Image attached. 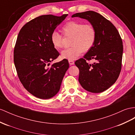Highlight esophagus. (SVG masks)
I'll list each match as a JSON object with an SVG mask.
<instances>
[{
	"label": "esophagus",
	"mask_w": 135,
	"mask_h": 135,
	"mask_svg": "<svg viewBox=\"0 0 135 135\" xmlns=\"http://www.w3.org/2000/svg\"><path fill=\"white\" fill-rule=\"evenodd\" d=\"M68 62H69V64H70V65H74L75 62L74 60H68Z\"/></svg>",
	"instance_id": "obj_1"
}]
</instances>
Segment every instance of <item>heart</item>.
I'll list each match as a JSON object with an SVG mask.
<instances>
[{
	"instance_id": "1",
	"label": "heart",
	"mask_w": 135,
	"mask_h": 135,
	"mask_svg": "<svg viewBox=\"0 0 135 135\" xmlns=\"http://www.w3.org/2000/svg\"><path fill=\"white\" fill-rule=\"evenodd\" d=\"M62 31L65 36H72V47L66 48L61 52V57L64 59H76L83 51L87 52L91 50L95 43L96 31L95 27L90 24L70 21L62 27ZM51 41L56 49H60L63 47L62 35L55 31L51 35Z\"/></svg>"
}]
</instances>
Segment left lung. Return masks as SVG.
<instances>
[{
    "mask_svg": "<svg viewBox=\"0 0 135 135\" xmlns=\"http://www.w3.org/2000/svg\"><path fill=\"white\" fill-rule=\"evenodd\" d=\"M87 20L96 31L95 43L91 50L75 61L79 69V81L85 90L100 93L115 83L122 68L123 46L118 31L113 24L99 13L92 11L74 14L72 18ZM97 61L88 64L87 60Z\"/></svg>",
    "mask_w": 135,
    "mask_h": 135,
    "instance_id": "obj_1",
    "label": "left lung"
}]
</instances>
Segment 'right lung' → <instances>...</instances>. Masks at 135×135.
Instances as JSON below:
<instances>
[{"label":"right lung","instance_id":"add662e5","mask_svg":"<svg viewBox=\"0 0 135 135\" xmlns=\"http://www.w3.org/2000/svg\"><path fill=\"white\" fill-rule=\"evenodd\" d=\"M67 15L38 16L27 23L17 37L13 52L17 74L24 87L39 99L57 94L69 68L67 59L50 66L60 55L51 43V35Z\"/></svg>","mask_w":135,"mask_h":135}]
</instances>
